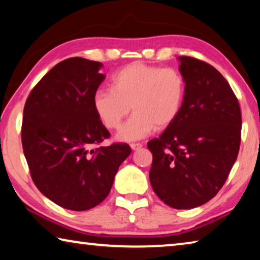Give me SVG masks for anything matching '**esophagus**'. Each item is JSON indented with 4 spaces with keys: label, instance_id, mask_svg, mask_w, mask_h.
I'll return each mask as SVG.
<instances>
[{
    "label": "esophagus",
    "instance_id": "esophagus-1",
    "mask_svg": "<svg viewBox=\"0 0 260 260\" xmlns=\"http://www.w3.org/2000/svg\"><path fill=\"white\" fill-rule=\"evenodd\" d=\"M131 148H132V150L136 151V150H139V149L142 148V144H141V143H132Z\"/></svg>",
    "mask_w": 260,
    "mask_h": 260
}]
</instances>
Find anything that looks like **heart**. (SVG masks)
<instances>
[{"label": "heart", "mask_w": 260, "mask_h": 260, "mask_svg": "<svg viewBox=\"0 0 260 260\" xmlns=\"http://www.w3.org/2000/svg\"><path fill=\"white\" fill-rule=\"evenodd\" d=\"M186 81L178 70L143 63H132L111 78V89H99L93 107L103 125L116 129L133 109L134 114L117 134L122 142L144 139L151 132L164 129L181 112Z\"/></svg>", "instance_id": "1"}]
</instances>
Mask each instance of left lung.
<instances>
[{"instance_id": "left-lung-1", "label": "left lung", "mask_w": 260, "mask_h": 260, "mask_svg": "<svg viewBox=\"0 0 260 260\" xmlns=\"http://www.w3.org/2000/svg\"><path fill=\"white\" fill-rule=\"evenodd\" d=\"M186 81L181 112L148 142L156 195L173 209H193L217 195L239 155L241 110L230 83L210 64L181 56Z\"/></svg>"}]
</instances>
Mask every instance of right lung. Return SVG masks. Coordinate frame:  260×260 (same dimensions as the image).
Here are the masks:
<instances>
[{
	"label": "right lung",
	"mask_w": 260,
	"mask_h": 260,
	"mask_svg": "<svg viewBox=\"0 0 260 260\" xmlns=\"http://www.w3.org/2000/svg\"><path fill=\"white\" fill-rule=\"evenodd\" d=\"M103 65L72 57L55 65L26 100L21 142L33 182L61 208L86 211L111 190L131 148L94 146L110 136L93 107Z\"/></svg>",
	"instance_id": "1"
}]
</instances>
